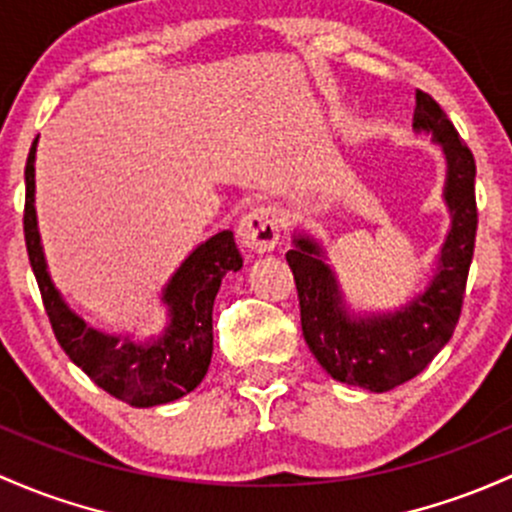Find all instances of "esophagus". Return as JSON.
<instances>
[{"mask_svg":"<svg viewBox=\"0 0 512 512\" xmlns=\"http://www.w3.org/2000/svg\"><path fill=\"white\" fill-rule=\"evenodd\" d=\"M238 238L245 247L255 252H270L279 240V223L274 208L257 206L242 215L238 225Z\"/></svg>","mask_w":512,"mask_h":512,"instance_id":"esophagus-1","label":"esophagus"}]
</instances>
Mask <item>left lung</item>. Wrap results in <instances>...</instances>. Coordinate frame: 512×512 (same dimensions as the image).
Masks as SVG:
<instances>
[{
	"label": "left lung",
	"instance_id": "obj_1",
	"mask_svg": "<svg viewBox=\"0 0 512 512\" xmlns=\"http://www.w3.org/2000/svg\"><path fill=\"white\" fill-rule=\"evenodd\" d=\"M414 129L432 132L449 161L446 203L451 233L441 250L439 274L400 314L348 319L341 309L336 277L321 262L319 247L297 238L287 252L299 294L301 331L321 368L341 383L385 392L422 373L449 343L464 306L466 279L473 260L478 228L476 159L469 144L432 95L417 90Z\"/></svg>",
	"mask_w": 512,
	"mask_h": 512
}]
</instances>
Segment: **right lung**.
I'll return each instance as SVG.
<instances>
[{
	"label": "right lung",
	"instance_id": "right-lung-1",
	"mask_svg": "<svg viewBox=\"0 0 512 512\" xmlns=\"http://www.w3.org/2000/svg\"><path fill=\"white\" fill-rule=\"evenodd\" d=\"M34 157L36 139L24 171V240L56 341L95 385L132 407L166 405L188 395L206 378L211 365L213 299L220 282L225 274L242 267L233 233L223 230L203 242L171 277L164 294V301L171 306V324L164 336L149 343L105 336L63 304L46 272L34 211Z\"/></svg>",
	"mask_w": 512,
	"mask_h": 512
}]
</instances>
